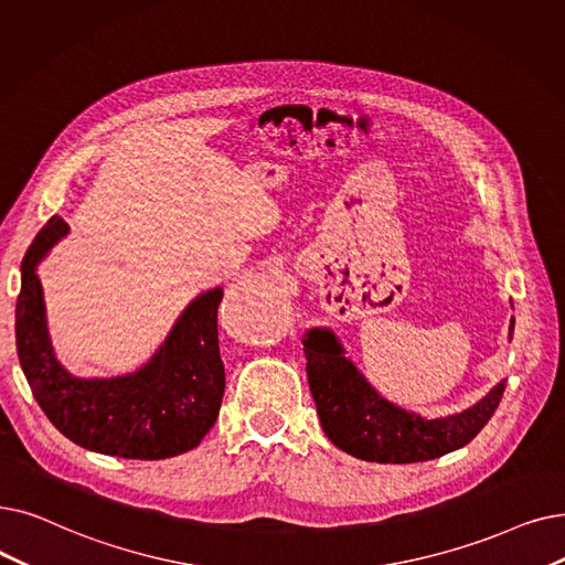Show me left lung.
<instances>
[{
    "instance_id": "left-lung-1",
    "label": "left lung",
    "mask_w": 565,
    "mask_h": 565,
    "mask_svg": "<svg viewBox=\"0 0 565 565\" xmlns=\"http://www.w3.org/2000/svg\"><path fill=\"white\" fill-rule=\"evenodd\" d=\"M514 318H510V337ZM307 376L321 427L332 444L364 461L413 463L463 448L492 418L505 390L499 381L461 413L427 420L381 397L328 328H311L305 339Z\"/></svg>"
}]
</instances>
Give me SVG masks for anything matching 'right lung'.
I'll return each mask as SVG.
<instances>
[{
	"label": "right lung",
	"mask_w": 565,
	"mask_h": 565,
	"mask_svg": "<svg viewBox=\"0 0 565 565\" xmlns=\"http://www.w3.org/2000/svg\"><path fill=\"white\" fill-rule=\"evenodd\" d=\"M66 233L64 218L53 216L20 265L15 347L34 399L68 440L92 452L152 461L193 450L216 423L226 387L216 330L224 290L195 298L138 372L78 379L55 358L36 275V265Z\"/></svg>",
	"instance_id": "obj_1"
}]
</instances>
